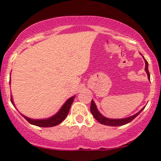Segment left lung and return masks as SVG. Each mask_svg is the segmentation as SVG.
I'll return each mask as SVG.
<instances>
[{
  "label": "left lung",
  "mask_w": 161,
  "mask_h": 161,
  "mask_svg": "<svg viewBox=\"0 0 161 161\" xmlns=\"http://www.w3.org/2000/svg\"><path fill=\"white\" fill-rule=\"evenodd\" d=\"M143 58H144V60L145 61V72H147L149 80H150V75H149L148 69V62H147L146 59L144 58V57H143ZM144 108H144H142L138 113H136V114H134V115L131 116H129V117L122 119H110L105 117V116H103V114L98 111L95 103H94V100H92L91 103V106H90V111H91V113L92 115H93L94 117L95 118L100 124L108 125V126H122V125H126L127 123L130 122L132 120H133L134 119H135L136 116L144 109Z\"/></svg>",
  "instance_id": "8db88e82"
}]
</instances>
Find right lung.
<instances>
[{"label": "right lung", "instance_id": "right-lung-1", "mask_svg": "<svg viewBox=\"0 0 161 161\" xmlns=\"http://www.w3.org/2000/svg\"><path fill=\"white\" fill-rule=\"evenodd\" d=\"M10 83H11V78L9 81V84ZM75 97V96L74 95L68 99V100L64 103L62 106L61 107V108L59 109V111L57 112L56 114H54L53 116H50L49 118L34 119L29 118L22 114H20L26 120L28 121V122L30 123V124H31L33 125H36V126L42 127H49L56 126V125H58V124H60V123L62 122V121L64 120L65 118L67 117V114L69 111L70 107H71V105L72 104V102L74 101ZM11 101H12V103L14 106V101H13L12 95H11Z\"/></svg>", "mask_w": 161, "mask_h": 161}]
</instances>
